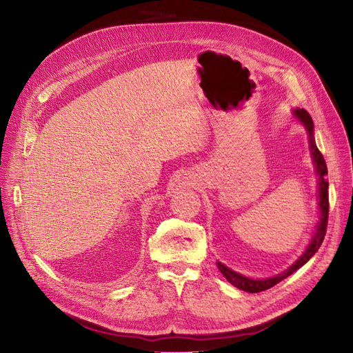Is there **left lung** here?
Wrapping results in <instances>:
<instances>
[{"mask_svg": "<svg viewBox=\"0 0 353 353\" xmlns=\"http://www.w3.org/2000/svg\"><path fill=\"white\" fill-rule=\"evenodd\" d=\"M292 116L297 119L303 125L304 129L307 130L308 134V143H310V150H312V158H313V163L316 168V174L319 176V221L316 225V232L312 236V241H310L308 246L305 248V250L303 252V255L295 261L288 270H285L284 272H281L275 276L271 278H265V279H252L248 278L242 274H239L230 268L225 266L224 263L217 261V268L219 271L223 274V276L229 281L232 285H234L239 290H243L246 292H261L265 290H270L271 287L276 285L281 281L285 279L287 276H290L291 274H294L297 270L307 263L312 258L314 253L319 250V248L323 243L324 234H326V228H327V217H329V182L326 179L327 175V166L326 162H324L323 154L320 153V150L316 146V140H314V123L312 120V116L304 108H295L292 110Z\"/></svg>", "mask_w": 353, "mask_h": 353, "instance_id": "obj_1", "label": "left lung"}]
</instances>
